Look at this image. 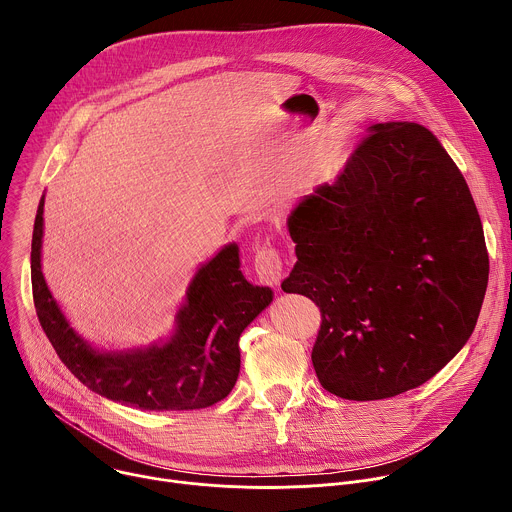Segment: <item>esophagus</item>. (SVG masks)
I'll list each match as a JSON object with an SVG mask.
<instances>
[{"label": "esophagus", "instance_id": "34e87169", "mask_svg": "<svg viewBox=\"0 0 512 512\" xmlns=\"http://www.w3.org/2000/svg\"><path fill=\"white\" fill-rule=\"evenodd\" d=\"M255 273H257L261 283L279 285V281L283 277V261H281L279 251L271 243H265L263 247L257 249V253H255Z\"/></svg>", "mask_w": 512, "mask_h": 512}]
</instances>
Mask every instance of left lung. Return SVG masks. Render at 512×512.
I'll list each match as a JSON object with an SVG mask.
<instances>
[{
  "instance_id": "left-lung-1",
  "label": "left lung",
  "mask_w": 512,
  "mask_h": 512,
  "mask_svg": "<svg viewBox=\"0 0 512 512\" xmlns=\"http://www.w3.org/2000/svg\"><path fill=\"white\" fill-rule=\"evenodd\" d=\"M298 263L281 283L316 302L320 385L375 401L429 381L474 332L488 251L468 184L417 123L369 127L334 184L291 212Z\"/></svg>"
}]
</instances>
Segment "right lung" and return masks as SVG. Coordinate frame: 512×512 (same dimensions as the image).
Listing matches in <instances>:
<instances>
[{
	"mask_svg": "<svg viewBox=\"0 0 512 512\" xmlns=\"http://www.w3.org/2000/svg\"><path fill=\"white\" fill-rule=\"evenodd\" d=\"M42 212L44 198L32 235V296L42 330L72 375L101 397L148 411L202 409L233 391L241 369L239 336L273 298L269 287L243 277L237 245L198 269L170 342L107 354L93 350L68 326L44 281Z\"/></svg>",
	"mask_w": 512,
	"mask_h": 512,
	"instance_id": "1",
	"label": "right lung"
}]
</instances>
